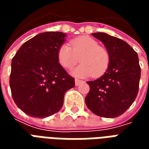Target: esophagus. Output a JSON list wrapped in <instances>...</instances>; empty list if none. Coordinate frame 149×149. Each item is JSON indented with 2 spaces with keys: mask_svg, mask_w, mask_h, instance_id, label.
I'll use <instances>...</instances> for the list:
<instances>
[{
  "mask_svg": "<svg viewBox=\"0 0 149 149\" xmlns=\"http://www.w3.org/2000/svg\"><path fill=\"white\" fill-rule=\"evenodd\" d=\"M82 82H83V81L78 80V79H76V80H75V84H76L77 86H78V85L81 84V83H82Z\"/></svg>",
  "mask_w": 149,
  "mask_h": 149,
  "instance_id": "1",
  "label": "esophagus"
}]
</instances>
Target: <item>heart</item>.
<instances>
[{"label":"heart","mask_w":149,"mask_h":149,"mask_svg":"<svg viewBox=\"0 0 149 149\" xmlns=\"http://www.w3.org/2000/svg\"><path fill=\"white\" fill-rule=\"evenodd\" d=\"M70 46L62 45L57 51V59L62 67L67 69L73 68L81 60L82 64L72 72L74 76L84 77L91 75L99 77L107 71L109 52L106 48L99 45L96 40L82 36L71 40Z\"/></svg>","instance_id":"obj_1"}]
</instances>
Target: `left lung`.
Returning <instances> with one entry per match:
<instances>
[{"label": "left lung", "instance_id": "left-lung-1", "mask_svg": "<svg viewBox=\"0 0 149 149\" xmlns=\"http://www.w3.org/2000/svg\"><path fill=\"white\" fill-rule=\"evenodd\" d=\"M110 54L109 66L103 76L87 81L90 87L85 104L94 114L114 118L122 115L137 96L141 67L136 52L128 43L105 33H93Z\"/></svg>", "mask_w": 149, "mask_h": 149}]
</instances>
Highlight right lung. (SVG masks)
I'll use <instances>...</instances> for the list:
<instances>
[{
    "label": "right lung",
    "instance_id": "right-lung-1",
    "mask_svg": "<svg viewBox=\"0 0 149 149\" xmlns=\"http://www.w3.org/2000/svg\"><path fill=\"white\" fill-rule=\"evenodd\" d=\"M61 32H46L24 43L12 60L9 85L17 106L27 115L44 118L59 112L65 93L75 86L57 59L65 40Z\"/></svg>",
    "mask_w": 149,
    "mask_h": 149
}]
</instances>
